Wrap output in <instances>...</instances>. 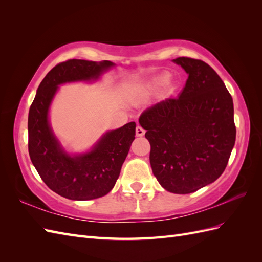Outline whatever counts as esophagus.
Wrapping results in <instances>:
<instances>
[{
  "label": "esophagus",
  "mask_w": 262,
  "mask_h": 262,
  "mask_svg": "<svg viewBox=\"0 0 262 262\" xmlns=\"http://www.w3.org/2000/svg\"><path fill=\"white\" fill-rule=\"evenodd\" d=\"M144 133H145V131L143 130V128H142V126H140V125H138L137 128H136V134H137V137H143Z\"/></svg>",
  "instance_id": "34e87169"
}]
</instances>
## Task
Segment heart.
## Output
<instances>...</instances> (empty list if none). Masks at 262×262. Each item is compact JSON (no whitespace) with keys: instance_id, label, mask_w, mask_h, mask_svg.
<instances>
[{"instance_id":"heart-1","label":"heart","mask_w":262,"mask_h":262,"mask_svg":"<svg viewBox=\"0 0 262 262\" xmlns=\"http://www.w3.org/2000/svg\"><path fill=\"white\" fill-rule=\"evenodd\" d=\"M167 80H168V74H162L161 76L154 78L153 81H150L144 87L143 91H142V93H141V96L143 97V98H145V97L150 96V95H153L158 90V87H160L161 85H163L164 83L167 82Z\"/></svg>"}]
</instances>
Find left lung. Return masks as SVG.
I'll use <instances>...</instances> for the list:
<instances>
[{"label":"left lung","mask_w":262,"mask_h":262,"mask_svg":"<svg viewBox=\"0 0 262 262\" xmlns=\"http://www.w3.org/2000/svg\"><path fill=\"white\" fill-rule=\"evenodd\" d=\"M172 61L188 74L184 90L146 109L139 122L150 144L154 176L167 191L187 194L223 173L236 139L234 105L207 63L186 57Z\"/></svg>","instance_id":"1"}]
</instances>
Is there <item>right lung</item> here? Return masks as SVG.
<instances>
[{
  "label": "right lung",
  "instance_id": "obj_1",
  "mask_svg": "<svg viewBox=\"0 0 262 262\" xmlns=\"http://www.w3.org/2000/svg\"><path fill=\"white\" fill-rule=\"evenodd\" d=\"M110 61L72 59L61 62L39 85L28 115V152L35 168L52 191L70 200H92L106 195L120 175L121 166L136 139V122L108 131L91 150L69 154L51 129L49 109L59 86L97 81Z\"/></svg>",
  "mask_w": 262,
  "mask_h": 262
}]
</instances>
